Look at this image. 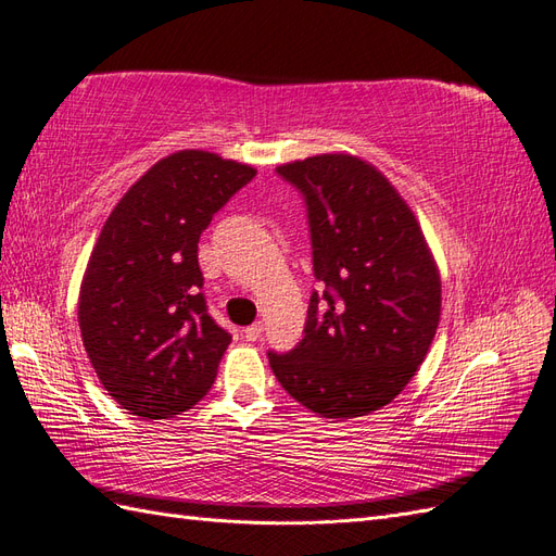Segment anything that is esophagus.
I'll use <instances>...</instances> for the list:
<instances>
[{
    "mask_svg": "<svg viewBox=\"0 0 556 556\" xmlns=\"http://www.w3.org/2000/svg\"><path fill=\"white\" fill-rule=\"evenodd\" d=\"M242 334H245V340L248 342H256L262 337V323H252V325H248L245 330H242Z\"/></svg>",
    "mask_w": 556,
    "mask_h": 556,
    "instance_id": "34e87169",
    "label": "esophagus"
}]
</instances>
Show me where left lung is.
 Masks as SVG:
<instances>
[{
    "instance_id": "1",
    "label": "left lung",
    "mask_w": 556,
    "mask_h": 556,
    "mask_svg": "<svg viewBox=\"0 0 556 556\" xmlns=\"http://www.w3.org/2000/svg\"><path fill=\"white\" fill-rule=\"evenodd\" d=\"M306 202L314 276L304 340L268 351L276 380L320 417L394 401L434 340L441 278L413 210L370 162L325 153L280 165Z\"/></svg>"
}]
</instances>
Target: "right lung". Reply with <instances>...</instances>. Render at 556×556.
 <instances>
[{
  "label": "right lung",
  "mask_w": 556,
  "mask_h": 556,
  "mask_svg": "<svg viewBox=\"0 0 556 556\" xmlns=\"http://www.w3.org/2000/svg\"><path fill=\"white\" fill-rule=\"evenodd\" d=\"M256 169L179 151L148 169L103 224L79 288V330L103 389L143 419L207 394L231 334L207 314L200 233Z\"/></svg>",
  "instance_id": "obj_1"
}]
</instances>
